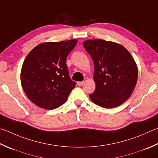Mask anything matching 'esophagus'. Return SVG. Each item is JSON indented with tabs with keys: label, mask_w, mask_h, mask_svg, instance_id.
<instances>
[{
	"label": "esophagus",
	"mask_w": 158,
	"mask_h": 158,
	"mask_svg": "<svg viewBox=\"0 0 158 158\" xmlns=\"http://www.w3.org/2000/svg\"><path fill=\"white\" fill-rule=\"evenodd\" d=\"M84 81H78L77 82V85H82L83 84H84Z\"/></svg>",
	"instance_id": "1"
}]
</instances>
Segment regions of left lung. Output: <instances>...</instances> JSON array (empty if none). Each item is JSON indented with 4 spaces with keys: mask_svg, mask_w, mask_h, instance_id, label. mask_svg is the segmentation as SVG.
<instances>
[{
    "mask_svg": "<svg viewBox=\"0 0 158 158\" xmlns=\"http://www.w3.org/2000/svg\"><path fill=\"white\" fill-rule=\"evenodd\" d=\"M93 61L94 93L90 99L99 106H119L130 97L137 80V65L126 48L116 43L102 39L83 43Z\"/></svg>",
    "mask_w": 158,
    "mask_h": 158,
    "instance_id": "left-lung-1",
    "label": "left lung"
}]
</instances>
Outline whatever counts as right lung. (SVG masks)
<instances>
[{
  "label": "right lung",
  "instance_id": "add662e5",
  "mask_svg": "<svg viewBox=\"0 0 158 158\" xmlns=\"http://www.w3.org/2000/svg\"><path fill=\"white\" fill-rule=\"evenodd\" d=\"M77 40L39 44L27 54L21 81L27 97L37 106L54 109L66 101L76 83L70 79L66 58Z\"/></svg>",
  "mask_w": 158,
  "mask_h": 158
}]
</instances>
